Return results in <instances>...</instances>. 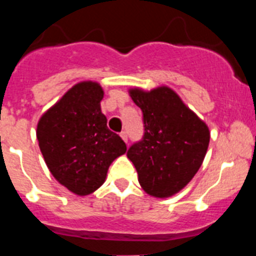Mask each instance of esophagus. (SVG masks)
I'll return each instance as SVG.
<instances>
[{"mask_svg": "<svg viewBox=\"0 0 256 256\" xmlns=\"http://www.w3.org/2000/svg\"><path fill=\"white\" fill-rule=\"evenodd\" d=\"M120 137H122V138H123V141L126 142H126H128V133L124 132V130H123V132L120 133Z\"/></svg>", "mask_w": 256, "mask_h": 256, "instance_id": "34e87169", "label": "esophagus"}]
</instances>
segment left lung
I'll use <instances>...</instances> for the list:
<instances>
[{
    "label": "left lung",
    "mask_w": 256,
    "mask_h": 256,
    "mask_svg": "<svg viewBox=\"0 0 256 256\" xmlns=\"http://www.w3.org/2000/svg\"><path fill=\"white\" fill-rule=\"evenodd\" d=\"M142 110L144 136L128 148L138 182L148 195L169 198L194 178L206 155L209 128L173 90L130 91Z\"/></svg>",
    "instance_id": "1"
}]
</instances>
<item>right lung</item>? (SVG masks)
<instances>
[{
  "label": "right lung",
  "mask_w": 256,
  "mask_h": 256,
  "mask_svg": "<svg viewBox=\"0 0 256 256\" xmlns=\"http://www.w3.org/2000/svg\"><path fill=\"white\" fill-rule=\"evenodd\" d=\"M98 83L70 88L38 122L37 140L52 176L79 196L90 195L105 182L108 169L126 146L108 130L100 102Z\"/></svg>",
  "instance_id": "right-lung-1"
}]
</instances>
